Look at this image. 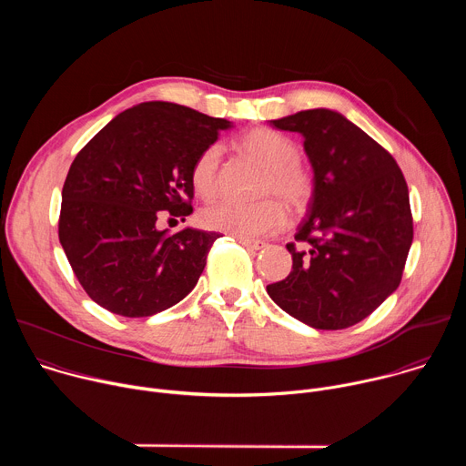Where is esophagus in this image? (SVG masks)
<instances>
[{"instance_id": "1", "label": "esophagus", "mask_w": 466, "mask_h": 466, "mask_svg": "<svg viewBox=\"0 0 466 466\" xmlns=\"http://www.w3.org/2000/svg\"><path fill=\"white\" fill-rule=\"evenodd\" d=\"M238 243L250 248V250H259V248L265 247V243L259 241V239H238Z\"/></svg>"}]
</instances>
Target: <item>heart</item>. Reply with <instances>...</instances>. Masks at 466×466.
I'll use <instances>...</instances> for the list:
<instances>
[{
    "label": "heart",
    "mask_w": 466,
    "mask_h": 466,
    "mask_svg": "<svg viewBox=\"0 0 466 466\" xmlns=\"http://www.w3.org/2000/svg\"><path fill=\"white\" fill-rule=\"evenodd\" d=\"M238 149L263 167L259 195H275L293 214L308 208L313 197V175L297 158L299 147L286 135L273 128H252L238 140ZM223 149L214 144L198 155L191 167L193 189L207 201L219 193V169ZM280 200V201H281ZM279 201V202H280ZM278 198L268 197L252 205L221 201L203 212V225L210 230L252 239L280 230L288 221V212Z\"/></svg>",
    "instance_id": "b5f03b06"
}]
</instances>
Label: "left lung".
Masks as SVG:
<instances>
[{"label":"left lung","mask_w":466,"mask_h":466,"mask_svg":"<svg viewBox=\"0 0 466 466\" xmlns=\"http://www.w3.org/2000/svg\"><path fill=\"white\" fill-rule=\"evenodd\" d=\"M304 137L313 197L295 239L291 273L268 286L291 317L343 329L369 317L400 286L413 241L410 191L396 160L358 125L328 108L271 121Z\"/></svg>","instance_id":"1"}]
</instances>
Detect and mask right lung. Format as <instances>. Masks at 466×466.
<instances>
[{
  "label": "right lung",
  "mask_w": 466,
  "mask_h": 466,
  "mask_svg": "<svg viewBox=\"0 0 466 466\" xmlns=\"http://www.w3.org/2000/svg\"><path fill=\"white\" fill-rule=\"evenodd\" d=\"M230 127L223 117L149 101L117 114L79 151L62 187L58 239L101 308L149 317L195 288L219 234H169L157 223L193 212V162Z\"/></svg>",
  "instance_id": "right-lung-1"
}]
</instances>
